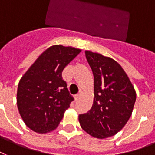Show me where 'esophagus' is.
<instances>
[{"instance_id":"1","label":"esophagus","mask_w":155,"mask_h":155,"mask_svg":"<svg viewBox=\"0 0 155 155\" xmlns=\"http://www.w3.org/2000/svg\"><path fill=\"white\" fill-rule=\"evenodd\" d=\"M82 96V91H80V92H79L78 94L76 95V96H75V101H78V100H80Z\"/></svg>"}]
</instances>
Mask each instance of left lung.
<instances>
[{"mask_svg":"<svg viewBox=\"0 0 155 155\" xmlns=\"http://www.w3.org/2000/svg\"><path fill=\"white\" fill-rule=\"evenodd\" d=\"M94 76L91 109L78 116L82 128L91 137L104 139L117 134L131 117L137 93L130 79L112 58L85 51Z\"/></svg>","mask_w":155,"mask_h":155,"instance_id":"1","label":"left lung"}]
</instances>
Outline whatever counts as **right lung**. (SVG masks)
Segmentation results:
<instances>
[{
	"label": "right lung",
	"mask_w": 155,
	"mask_h": 155,
	"mask_svg": "<svg viewBox=\"0 0 155 155\" xmlns=\"http://www.w3.org/2000/svg\"><path fill=\"white\" fill-rule=\"evenodd\" d=\"M82 50L54 45L41 54L18 82L17 106L28 127L38 133L56 128L73 97L62 78L65 66Z\"/></svg>",
	"instance_id": "1"
}]
</instances>
